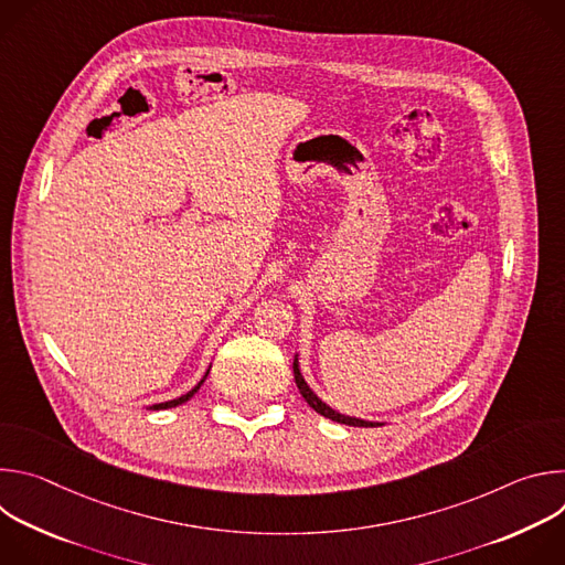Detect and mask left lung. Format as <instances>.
I'll return each mask as SVG.
<instances>
[{"mask_svg": "<svg viewBox=\"0 0 565 565\" xmlns=\"http://www.w3.org/2000/svg\"><path fill=\"white\" fill-rule=\"evenodd\" d=\"M292 373H295V382H297V388L301 393V397L308 402V405L319 414L324 416L333 423H340V425H349V427H382L384 423H375V420H362V418H355V416H347V414H340L335 412L333 407H329L324 399L317 397V393L308 386V382L303 380L301 375V369H299V355H295V362H292Z\"/></svg>", "mask_w": 565, "mask_h": 565, "instance_id": "8db88e82", "label": "left lung"}]
</instances>
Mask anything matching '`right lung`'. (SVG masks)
<instances>
[{
  "label": "right lung",
  "mask_w": 565,
  "mask_h": 565,
  "mask_svg": "<svg viewBox=\"0 0 565 565\" xmlns=\"http://www.w3.org/2000/svg\"><path fill=\"white\" fill-rule=\"evenodd\" d=\"M210 369H212V364H210ZM210 369L205 371V375H203V380L194 386V388H190L185 395H181V397H174V399H168V402H158V405H151L149 409H153V412H160V409H172V407H179V405H183V402H188L199 388H201V384L205 382V377H207V373H210Z\"/></svg>",
  "instance_id": "1"
}]
</instances>
